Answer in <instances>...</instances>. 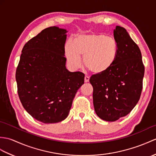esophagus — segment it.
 Wrapping results in <instances>:
<instances>
[{
  "mask_svg": "<svg viewBox=\"0 0 156 156\" xmlns=\"http://www.w3.org/2000/svg\"><path fill=\"white\" fill-rule=\"evenodd\" d=\"M89 80H90V78L88 76H86L85 78H84V82L87 83V82H89Z\"/></svg>",
  "mask_w": 156,
  "mask_h": 156,
  "instance_id": "esophagus-1",
  "label": "esophagus"
}]
</instances>
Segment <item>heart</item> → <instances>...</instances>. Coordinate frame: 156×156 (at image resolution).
Here are the masks:
<instances>
[{"mask_svg":"<svg viewBox=\"0 0 156 156\" xmlns=\"http://www.w3.org/2000/svg\"><path fill=\"white\" fill-rule=\"evenodd\" d=\"M65 54L70 66L76 69L84 64L95 74H102L114 64L118 54L115 39L104 34L78 35L65 46Z\"/></svg>","mask_w":156,"mask_h":156,"instance_id":"heart-1","label":"heart"}]
</instances>
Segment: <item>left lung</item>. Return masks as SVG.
Masks as SVG:
<instances>
[{
  "label": "left lung",
  "mask_w": 156,
  "mask_h": 156,
  "mask_svg": "<svg viewBox=\"0 0 156 156\" xmlns=\"http://www.w3.org/2000/svg\"><path fill=\"white\" fill-rule=\"evenodd\" d=\"M114 37L118 45L114 64L109 70L93 75L90 79L96 114L108 122L126 116L136 106L142 93L144 76L142 54L128 32L117 26Z\"/></svg>",
  "instance_id": "obj_1"
}]
</instances>
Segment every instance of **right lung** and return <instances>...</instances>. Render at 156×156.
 <instances>
[{"label":"right lung","instance_id":"obj_1","mask_svg":"<svg viewBox=\"0 0 156 156\" xmlns=\"http://www.w3.org/2000/svg\"><path fill=\"white\" fill-rule=\"evenodd\" d=\"M67 30L44 29L24 46L16 72L18 94L24 108L44 124L66 119L78 90L84 83L82 72L66 67Z\"/></svg>","mask_w":156,"mask_h":156}]
</instances>
